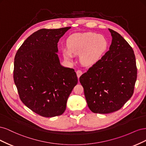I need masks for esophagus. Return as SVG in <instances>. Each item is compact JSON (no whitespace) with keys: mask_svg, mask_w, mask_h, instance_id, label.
<instances>
[{"mask_svg":"<svg viewBox=\"0 0 146 146\" xmlns=\"http://www.w3.org/2000/svg\"><path fill=\"white\" fill-rule=\"evenodd\" d=\"M76 73H77V77H78V78L80 77L81 76V75L83 74L82 71V70H77Z\"/></svg>","mask_w":146,"mask_h":146,"instance_id":"34e87169","label":"esophagus"}]
</instances>
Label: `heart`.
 I'll list each match as a JSON object with an SVG mask.
<instances>
[{
    "label": "heart",
    "mask_w": 146,
    "mask_h": 146,
    "mask_svg": "<svg viewBox=\"0 0 146 146\" xmlns=\"http://www.w3.org/2000/svg\"><path fill=\"white\" fill-rule=\"evenodd\" d=\"M108 42L102 35L88 32L72 35L68 40V48L63 50L67 60H72L74 54H81V59L86 64H94L99 60L107 49Z\"/></svg>",
    "instance_id": "heart-1"
}]
</instances>
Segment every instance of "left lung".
Segmentation results:
<instances>
[{"label": "left lung", "instance_id": "1", "mask_svg": "<svg viewBox=\"0 0 146 146\" xmlns=\"http://www.w3.org/2000/svg\"><path fill=\"white\" fill-rule=\"evenodd\" d=\"M109 50L80 76L88 107L94 113L107 114L121 109L134 92L137 78L133 48L111 29Z\"/></svg>", "mask_w": 146, "mask_h": 146}]
</instances>
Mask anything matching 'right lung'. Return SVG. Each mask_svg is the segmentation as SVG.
<instances>
[{
    "mask_svg": "<svg viewBox=\"0 0 146 146\" xmlns=\"http://www.w3.org/2000/svg\"><path fill=\"white\" fill-rule=\"evenodd\" d=\"M70 27L39 30L17 50L13 78L21 100L39 115L62 114L74 87L78 83L72 68L60 63L57 43Z\"/></svg>",
    "mask_w": 146,
    "mask_h": 146,
    "instance_id": "1",
    "label": "right lung"
}]
</instances>
